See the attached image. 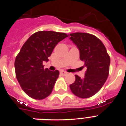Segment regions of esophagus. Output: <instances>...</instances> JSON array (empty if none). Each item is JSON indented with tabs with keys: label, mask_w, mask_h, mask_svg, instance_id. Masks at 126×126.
<instances>
[{
	"label": "esophagus",
	"mask_w": 126,
	"mask_h": 126,
	"mask_svg": "<svg viewBox=\"0 0 126 126\" xmlns=\"http://www.w3.org/2000/svg\"><path fill=\"white\" fill-rule=\"evenodd\" d=\"M67 74V73L66 72H65V71H62V72H61V74L62 76H65Z\"/></svg>",
	"instance_id": "1"
}]
</instances>
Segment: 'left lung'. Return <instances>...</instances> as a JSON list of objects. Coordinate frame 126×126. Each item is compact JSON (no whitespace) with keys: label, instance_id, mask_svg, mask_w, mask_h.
<instances>
[{"label":"left lung","instance_id":"obj_1","mask_svg":"<svg viewBox=\"0 0 126 126\" xmlns=\"http://www.w3.org/2000/svg\"><path fill=\"white\" fill-rule=\"evenodd\" d=\"M69 36L79 50L80 59L84 61L87 68L83 78L75 75L76 80L70 88L78 97L90 98L99 92L107 79L110 56L102 41L93 34L74 33Z\"/></svg>","mask_w":126,"mask_h":126}]
</instances>
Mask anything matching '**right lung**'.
I'll return each instance as SVG.
<instances>
[{
  "instance_id": "1",
  "label": "right lung",
  "mask_w": 126,
  "mask_h": 126,
  "mask_svg": "<svg viewBox=\"0 0 126 126\" xmlns=\"http://www.w3.org/2000/svg\"><path fill=\"white\" fill-rule=\"evenodd\" d=\"M67 36L64 33L40 31L33 33L23 45L14 62L16 76L30 97L43 100L51 94L59 72L44 69L43 62L48 61L57 44Z\"/></svg>"
}]
</instances>
